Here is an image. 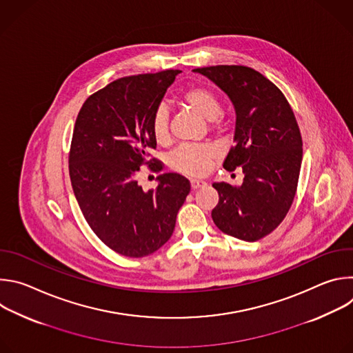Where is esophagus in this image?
Returning <instances> with one entry per match:
<instances>
[{"label": "esophagus", "mask_w": 353, "mask_h": 353, "mask_svg": "<svg viewBox=\"0 0 353 353\" xmlns=\"http://www.w3.org/2000/svg\"><path fill=\"white\" fill-rule=\"evenodd\" d=\"M207 183L205 181H203V180H191V188L192 190H196V188H201V187H204Z\"/></svg>", "instance_id": "1"}]
</instances>
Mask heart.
<instances>
[{
    "instance_id": "obj_1",
    "label": "heart",
    "mask_w": 353,
    "mask_h": 353,
    "mask_svg": "<svg viewBox=\"0 0 353 353\" xmlns=\"http://www.w3.org/2000/svg\"><path fill=\"white\" fill-rule=\"evenodd\" d=\"M181 102L199 116L210 120L212 127L218 128L222 123V103L219 96L207 86H191L181 94ZM152 132L159 143L169 141V113L161 108L155 112L152 119ZM215 158V149L210 145L185 143L177 148L170 157V165L173 169L190 174H204L211 161Z\"/></svg>"
}]
</instances>
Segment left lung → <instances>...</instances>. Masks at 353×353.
<instances>
[{"instance_id": "obj_1", "label": "left lung", "mask_w": 353, "mask_h": 353, "mask_svg": "<svg viewBox=\"0 0 353 353\" xmlns=\"http://www.w3.org/2000/svg\"><path fill=\"white\" fill-rule=\"evenodd\" d=\"M232 100L236 110L234 142L223 162L241 168V185L214 183L219 203L215 225L226 234L257 241L286 216L297 190L303 142L294 113L281 89L245 65L195 68Z\"/></svg>"}]
</instances>
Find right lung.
<instances>
[{"mask_svg":"<svg viewBox=\"0 0 353 353\" xmlns=\"http://www.w3.org/2000/svg\"><path fill=\"white\" fill-rule=\"evenodd\" d=\"M179 72L116 79L85 100L75 121L68 155L75 198L94 234L125 257L152 254L170 239L191 190L179 173L159 174L158 188L146 192L137 181L142 166L163 170L149 154L157 149L152 119Z\"/></svg>","mask_w":353,"mask_h":353,"instance_id":"add662e5","label":"right lung"}]
</instances>
